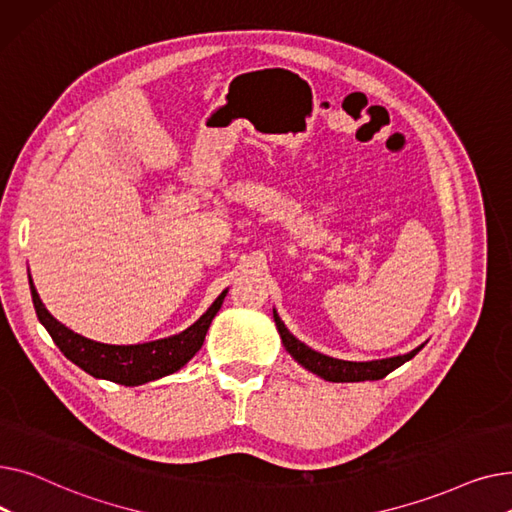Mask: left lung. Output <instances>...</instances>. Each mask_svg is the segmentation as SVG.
I'll return each instance as SVG.
<instances>
[{"mask_svg":"<svg viewBox=\"0 0 512 512\" xmlns=\"http://www.w3.org/2000/svg\"><path fill=\"white\" fill-rule=\"evenodd\" d=\"M274 321H276V328L280 332L282 344L286 351L290 353V357L297 361L299 365H303L305 369H309L311 373L319 375V378H324L328 382H365V380H382L390 371H394L396 367H400L402 363L411 361L421 348H413L411 353L407 355H398V357H390V359H380V361H342V359H334L328 355H321L313 348H309L305 342H301L299 338H294L288 328L284 326V321L280 319V315L274 309Z\"/></svg>","mask_w":512,"mask_h":512,"instance_id":"8db88e82","label":"left lung"}]
</instances>
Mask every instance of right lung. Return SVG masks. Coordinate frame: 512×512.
<instances>
[{
	"mask_svg": "<svg viewBox=\"0 0 512 512\" xmlns=\"http://www.w3.org/2000/svg\"><path fill=\"white\" fill-rule=\"evenodd\" d=\"M31 297L37 311V317L53 342L58 344L66 359L78 365L83 371L97 380H110L122 386H141L153 380L164 378L184 367L191 361L199 348L203 346L205 334L211 326V319L220 311L226 292L224 290L213 305L195 321L191 328H186L180 334L143 342V344H103L89 340L66 328L64 324L53 317L39 299V292L31 280Z\"/></svg>",
	"mask_w": 512,
	"mask_h": 512,
	"instance_id": "right-lung-1",
	"label": "right lung"
}]
</instances>
